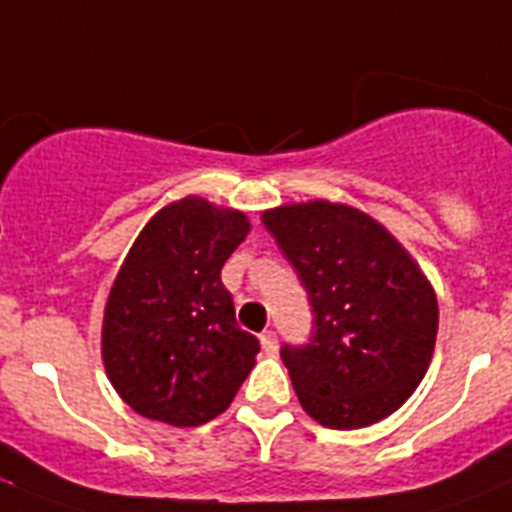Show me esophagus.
Masks as SVG:
<instances>
[{
	"label": "esophagus",
	"mask_w": 512,
	"mask_h": 512,
	"mask_svg": "<svg viewBox=\"0 0 512 512\" xmlns=\"http://www.w3.org/2000/svg\"><path fill=\"white\" fill-rule=\"evenodd\" d=\"M260 345H262V350H265V353H268V355L278 353V335H275L273 330H265L260 335Z\"/></svg>",
	"instance_id": "obj_1"
}]
</instances>
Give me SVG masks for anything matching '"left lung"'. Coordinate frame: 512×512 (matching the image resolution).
<instances>
[{
	"label": "left lung",
	"mask_w": 512,
	"mask_h": 512,
	"mask_svg": "<svg viewBox=\"0 0 512 512\" xmlns=\"http://www.w3.org/2000/svg\"><path fill=\"white\" fill-rule=\"evenodd\" d=\"M309 296L311 337L281 358L306 415L355 430L399 410L430 366L438 301L402 244L366 213L311 201L262 213Z\"/></svg>",
	"instance_id": "left-lung-1"
}]
</instances>
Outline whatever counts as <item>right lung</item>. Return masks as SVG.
<instances>
[{
    "instance_id": "add662e5",
    "label": "right lung",
    "mask_w": 512,
    "mask_h": 512,
    "mask_svg": "<svg viewBox=\"0 0 512 512\" xmlns=\"http://www.w3.org/2000/svg\"><path fill=\"white\" fill-rule=\"evenodd\" d=\"M250 231L247 216L182 198L133 242L105 306L102 361L128 407L175 428L226 410L260 342L239 330L221 268Z\"/></svg>"
}]
</instances>
